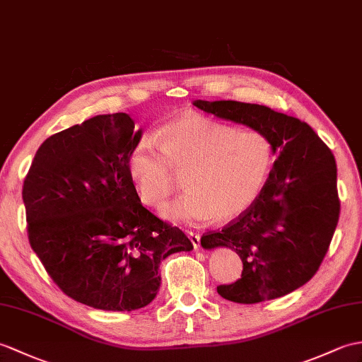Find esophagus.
I'll return each mask as SVG.
<instances>
[{
  "label": "esophagus",
  "mask_w": 362,
  "mask_h": 362,
  "mask_svg": "<svg viewBox=\"0 0 362 362\" xmlns=\"http://www.w3.org/2000/svg\"><path fill=\"white\" fill-rule=\"evenodd\" d=\"M187 236L189 238L192 247H194L196 250L200 247V234L199 233H194V231H187Z\"/></svg>",
  "instance_id": "esophagus-1"
}]
</instances>
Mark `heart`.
<instances>
[{
    "instance_id": "obj_1",
    "label": "heart",
    "mask_w": 362,
    "mask_h": 362,
    "mask_svg": "<svg viewBox=\"0 0 362 362\" xmlns=\"http://www.w3.org/2000/svg\"><path fill=\"white\" fill-rule=\"evenodd\" d=\"M160 141L141 136L126 168L146 205L158 206L174 188V171L187 170L189 188L160 209L175 223H202L216 216L228 222L251 208L264 189L274 160L273 143L264 132L240 129L199 114L165 123Z\"/></svg>"
}]
</instances>
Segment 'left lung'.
Here are the masks:
<instances>
[{"label": "left lung", "mask_w": 362, "mask_h": 362, "mask_svg": "<svg viewBox=\"0 0 362 362\" xmlns=\"http://www.w3.org/2000/svg\"><path fill=\"white\" fill-rule=\"evenodd\" d=\"M192 105L264 132L277 156L248 211L200 239L205 250L231 248L242 259L240 279L219 285L217 293L238 304L288 295L315 276L339 221L332 151L307 123L272 107L233 100H196Z\"/></svg>", "instance_id": "left-lung-1"}]
</instances>
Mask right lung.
<instances>
[{"instance_id":"1","label":"right lung","mask_w":362,"mask_h":362,"mask_svg":"<svg viewBox=\"0 0 362 362\" xmlns=\"http://www.w3.org/2000/svg\"><path fill=\"white\" fill-rule=\"evenodd\" d=\"M143 131L128 114H102L57 132L23 185L32 250L63 293L106 312L153 302L163 259L191 251L177 226L141 205L126 168Z\"/></svg>"}]
</instances>
